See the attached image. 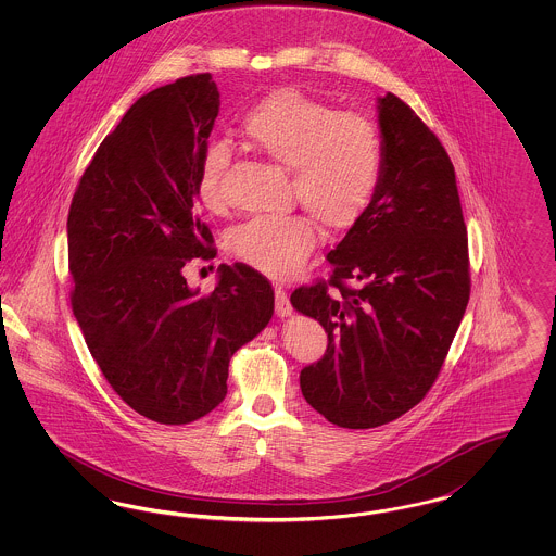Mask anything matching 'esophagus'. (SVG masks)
<instances>
[{"mask_svg": "<svg viewBox=\"0 0 556 556\" xmlns=\"http://www.w3.org/2000/svg\"><path fill=\"white\" fill-rule=\"evenodd\" d=\"M275 313H277V317L281 318L291 315L290 298L283 288H275Z\"/></svg>", "mask_w": 556, "mask_h": 556, "instance_id": "34e87169", "label": "esophagus"}]
</instances>
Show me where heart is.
Listing matches in <instances>:
<instances>
[{"label": "heart", "instance_id": "b5f03b06", "mask_svg": "<svg viewBox=\"0 0 556 556\" xmlns=\"http://www.w3.org/2000/svg\"><path fill=\"white\" fill-rule=\"evenodd\" d=\"M239 132L248 146L291 168L295 198L327 231L352 229L367 211L383 170V141L367 116L338 112L300 89L283 87L243 112ZM227 164L225 143H211L200 160L195 193L208 211L225 202ZM315 245L317 229L300 214L254 216L227 236L233 258L273 279L293 277Z\"/></svg>", "mask_w": 556, "mask_h": 556}]
</instances>
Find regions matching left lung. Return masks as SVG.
Wrapping results in <instances>:
<instances>
[{
	"label": "left lung",
	"mask_w": 556,
	"mask_h": 556,
	"mask_svg": "<svg viewBox=\"0 0 556 556\" xmlns=\"http://www.w3.org/2000/svg\"><path fill=\"white\" fill-rule=\"evenodd\" d=\"M377 110L379 186L327 254L331 279L291 293L293 308L317 318L329 340L325 356L300 372L302 394L348 429L390 424L424 400L471 293L467 227L444 146L394 93Z\"/></svg>",
	"instance_id": "obj_1"
}]
</instances>
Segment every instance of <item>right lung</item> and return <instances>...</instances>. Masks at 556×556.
I'll list each match as a JSON object with an SVG mask.
<instances>
[{
  "instance_id": "obj_1",
  "label": "right lung",
  "mask_w": 556,
  "mask_h": 556,
  "mask_svg": "<svg viewBox=\"0 0 556 556\" xmlns=\"http://www.w3.org/2000/svg\"><path fill=\"white\" fill-rule=\"evenodd\" d=\"M218 106L208 73L141 96L85 168L66 223L85 344L112 390L156 424L216 408L231 356L275 308L268 279L243 263L218 266L206 295L184 275L216 254L195 181Z\"/></svg>"
}]
</instances>
